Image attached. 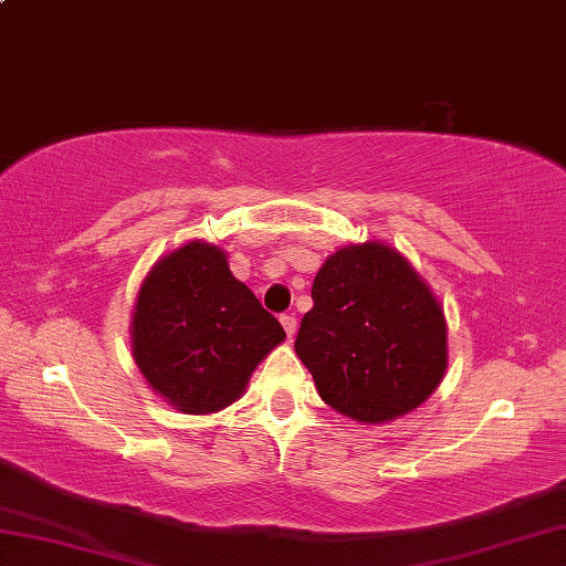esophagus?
<instances>
[{
	"label": "esophagus",
	"mask_w": 566,
	"mask_h": 566,
	"mask_svg": "<svg viewBox=\"0 0 566 566\" xmlns=\"http://www.w3.org/2000/svg\"><path fill=\"white\" fill-rule=\"evenodd\" d=\"M280 322H282V327H284V332H286V337L292 339L294 334H296V317H294V314H282Z\"/></svg>",
	"instance_id": "esophagus-1"
}]
</instances>
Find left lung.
I'll return each instance as SVG.
<instances>
[{"instance_id":"1","label":"left lung","mask_w":566,"mask_h":566,"mask_svg":"<svg viewBox=\"0 0 566 566\" xmlns=\"http://www.w3.org/2000/svg\"><path fill=\"white\" fill-rule=\"evenodd\" d=\"M294 349L339 415L381 424L409 415L447 369L442 304L397 249L347 244L312 284Z\"/></svg>"}]
</instances>
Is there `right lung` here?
I'll use <instances>...</instances> for the list:
<instances>
[{
  "instance_id": "obj_1",
  "label": "right lung",
  "mask_w": 566,
  "mask_h": 566,
  "mask_svg": "<svg viewBox=\"0 0 566 566\" xmlns=\"http://www.w3.org/2000/svg\"><path fill=\"white\" fill-rule=\"evenodd\" d=\"M282 324L229 272L217 244L187 242L151 266L132 314V354L147 385L185 415L232 405Z\"/></svg>"
}]
</instances>
